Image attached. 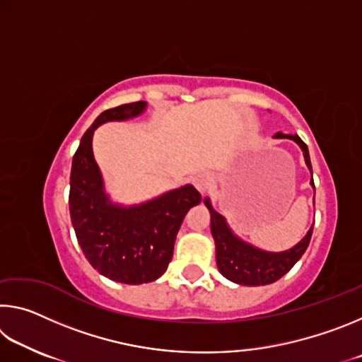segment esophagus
Instances as JSON below:
<instances>
[{
	"label": "esophagus",
	"instance_id": "34e87169",
	"mask_svg": "<svg viewBox=\"0 0 362 362\" xmlns=\"http://www.w3.org/2000/svg\"><path fill=\"white\" fill-rule=\"evenodd\" d=\"M193 185L199 193H206L212 185V177L209 174L199 173L193 177Z\"/></svg>",
	"mask_w": 362,
	"mask_h": 362
}]
</instances>
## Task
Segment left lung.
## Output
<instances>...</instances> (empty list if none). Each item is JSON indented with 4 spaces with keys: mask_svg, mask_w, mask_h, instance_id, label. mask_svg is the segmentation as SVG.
<instances>
[{
    "mask_svg": "<svg viewBox=\"0 0 362 362\" xmlns=\"http://www.w3.org/2000/svg\"><path fill=\"white\" fill-rule=\"evenodd\" d=\"M274 139H291L303 151L305 163L311 170V161L308 146L298 136L278 132ZM311 185L313 182V170H311ZM204 204L211 212V231L216 241V259L218 272L226 279L241 286H265L272 284L279 278H283L289 269L300 260V257L308 247L313 226L306 233L305 238L292 249L284 252H267V250L257 249L250 244L240 240L235 233L230 230L228 223L223 216L214 211L209 198L204 199Z\"/></svg>",
    "mask_w": 362,
    "mask_h": 362,
    "instance_id": "left-lung-1",
    "label": "left lung"
}]
</instances>
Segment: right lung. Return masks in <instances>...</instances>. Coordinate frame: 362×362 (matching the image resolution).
<instances>
[{"label":"right lung","instance_id":"add662e5","mask_svg":"<svg viewBox=\"0 0 362 362\" xmlns=\"http://www.w3.org/2000/svg\"><path fill=\"white\" fill-rule=\"evenodd\" d=\"M145 107L142 100L124 103L97 116L79 142L70 174V217L83 254L103 276L124 284L151 283L166 272L183 218L201 203L193 185L137 206L110 201L94 159V131L107 121L139 116Z\"/></svg>","mask_w":362,"mask_h":362}]
</instances>
